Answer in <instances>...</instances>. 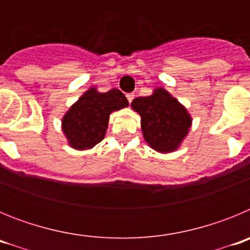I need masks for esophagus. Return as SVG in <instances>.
<instances>
[{"label":"esophagus","instance_id":"obj_1","mask_svg":"<svg viewBox=\"0 0 250 250\" xmlns=\"http://www.w3.org/2000/svg\"><path fill=\"white\" fill-rule=\"evenodd\" d=\"M134 98H135V95L132 94V92H130V94L126 95V99H127V101H129V103H131V101L134 100Z\"/></svg>","mask_w":250,"mask_h":250}]
</instances>
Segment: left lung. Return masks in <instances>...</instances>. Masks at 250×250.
Returning a JSON list of instances; mask_svg holds the SVG:
<instances>
[{
	"mask_svg": "<svg viewBox=\"0 0 250 250\" xmlns=\"http://www.w3.org/2000/svg\"><path fill=\"white\" fill-rule=\"evenodd\" d=\"M131 107L140 114L145 141L159 152L178 149L191 126L187 109L161 87L146 98L134 99Z\"/></svg>",
	"mask_w": 250,
	"mask_h": 250,
	"instance_id": "obj_1",
	"label": "left lung"
}]
</instances>
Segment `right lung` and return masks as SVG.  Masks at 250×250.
I'll use <instances>...</instances> for the list:
<instances>
[{
    "label": "right lung",
    "mask_w": 250,
    "mask_h": 250,
    "mask_svg": "<svg viewBox=\"0 0 250 250\" xmlns=\"http://www.w3.org/2000/svg\"><path fill=\"white\" fill-rule=\"evenodd\" d=\"M127 105V99L118 89L107 92H99L94 87L87 90L62 119V131L68 144L77 150L99 144L105 136L110 114Z\"/></svg>",
    "instance_id": "obj_1"
}]
</instances>
